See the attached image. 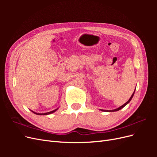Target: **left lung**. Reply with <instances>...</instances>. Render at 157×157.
<instances>
[{
  "label": "left lung",
  "instance_id": "8db88e82",
  "mask_svg": "<svg viewBox=\"0 0 157 157\" xmlns=\"http://www.w3.org/2000/svg\"><path fill=\"white\" fill-rule=\"evenodd\" d=\"M136 90V89H135ZM134 92H135V90H134V93H133L132 94V96L130 97V98L129 99V100H128L126 103H125L124 104V105H122V106H121L120 107H118V108H117V109H113V110H109V111H108V110H103V109H101V111H107V112H113V111H119L120 110V109H122L123 107H124V106H126V105H127V104L128 103H129L130 101H131V99H132V98H133V96H134Z\"/></svg>",
  "mask_w": 157,
  "mask_h": 157
}]
</instances>
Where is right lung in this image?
<instances>
[{"instance_id": "1", "label": "right lung", "mask_w": 157, "mask_h": 157, "mask_svg": "<svg viewBox=\"0 0 157 157\" xmlns=\"http://www.w3.org/2000/svg\"><path fill=\"white\" fill-rule=\"evenodd\" d=\"M57 110H58V109H55V110H54V111H50V112L45 113H35V112L33 111H32L33 113H35V114H36V115H49V114H51V113H54L55 111H56Z\"/></svg>"}]
</instances>
